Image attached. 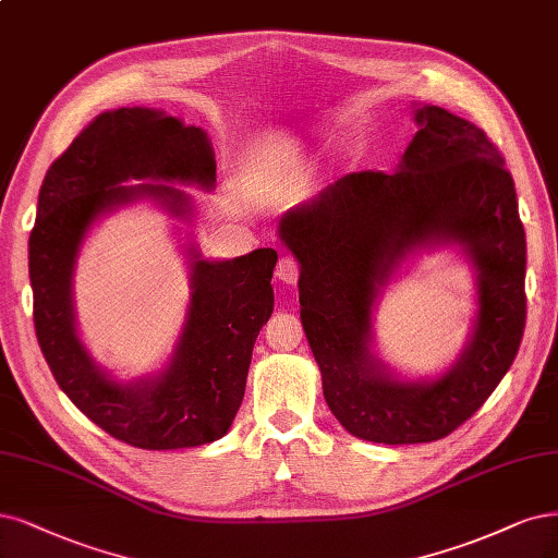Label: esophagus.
<instances>
[{
  "mask_svg": "<svg viewBox=\"0 0 558 558\" xmlns=\"http://www.w3.org/2000/svg\"><path fill=\"white\" fill-rule=\"evenodd\" d=\"M298 277H300V265H298V260L291 258V256L279 258V263H277V279L283 281V283H291V286H293V283L298 281Z\"/></svg>",
  "mask_w": 558,
  "mask_h": 558,
  "instance_id": "esophagus-1",
  "label": "esophagus"
}]
</instances>
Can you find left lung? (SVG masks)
Returning <instances> with one entry per match:
<instances>
[{"label":"left lung","mask_w":558,"mask_h":558,"mask_svg":"<svg viewBox=\"0 0 558 558\" xmlns=\"http://www.w3.org/2000/svg\"><path fill=\"white\" fill-rule=\"evenodd\" d=\"M417 131L395 172H351L279 219L300 263V318L341 427L372 444H429L466 422L510 369L526 320V240L501 151L464 118L413 104ZM457 245L478 312L446 372L407 379L373 351V310L417 251Z\"/></svg>","instance_id":"obj_1"}]
</instances>
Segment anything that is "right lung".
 <instances>
[{
    "instance_id": "right-lung-1",
    "label": "right lung",
    "mask_w": 558,
    "mask_h": 558,
    "mask_svg": "<svg viewBox=\"0 0 558 558\" xmlns=\"http://www.w3.org/2000/svg\"><path fill=\"white\" fill-rule=\"evenodd\" d=\"M141 181V185H126ZM215 149L201 126L157 108L106 110L57 159L38 191L29 235L34 328L57 386L94 425L143 450H180L228 434L244 397L256 337L275 310V248L230 260L203 258L186 244L191 300L163 369L114 378L78 335L73 275L85 238L101 217L151 201L170 217L194 219L175 184L213 191Z\"/></svg>"
}]
</instances>
